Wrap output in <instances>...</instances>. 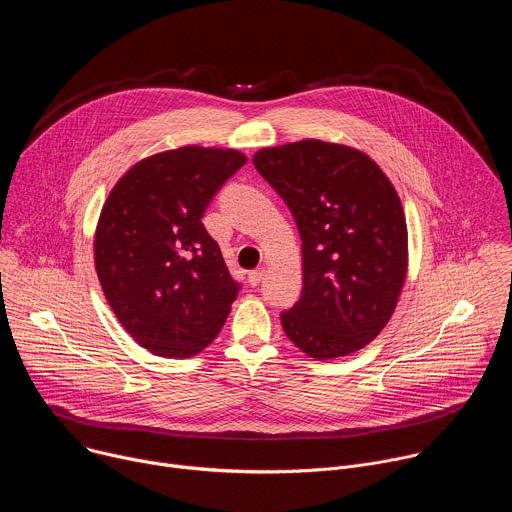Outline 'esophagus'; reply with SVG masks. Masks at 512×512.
Masks as SVG:
<instances>
[{
    "mask_svg": "<svg viewBox=\"0 0 512 512\" xmlns=\"http://www.w3.org/2000/svg\"><path fill=\"white\" fill-rule=\"evenodd\" d=\"M263 277H265V269H263V267L249 271V285H251V287H257V285L263 281Z\"/></svg>",
    "mask_w": 512,
    "mask_h": 512,
    "instance_id": "1",
    "label": "esophagus"
}]
</instances>
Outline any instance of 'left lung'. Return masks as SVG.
Masks as SVG:
<instances>
[{"instance_id":"8db88e82","label":"left lung","mask_w":512,"mask_h":512,"mask_svg":"<svg viewBox=\"0 0 512 512\" xmlns=\"http://www.w3.org/2000/svg\"><path fill=\"white\" fill-rule=\"evenodd\" d=\"M253 164L302 239V296L281 312L287 338L318 360L367 346L389 322L407 273L393 184L369 156L320 139L265 148Z\"/></svg>"}]
</instances>
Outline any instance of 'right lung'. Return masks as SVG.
I'll return each instance as SVG.
<instances>
[{"label":"right lung","mask_w":512,"mask_h":512,"mask_svg":"<svg viewBox=\"0 0 512 512\" xmlns=\"http://www.w3.org/2000/svg\"><path fill=\"white\" fill-rule=\"evenodd\" d=\"M235 150L188 148L135 164L111 190L97 225L95 267L129 336L158 356L186 358L221 332L241 283L202 216L245 166Z\"/></svg>","instance_id":"1"}]
</instances>
